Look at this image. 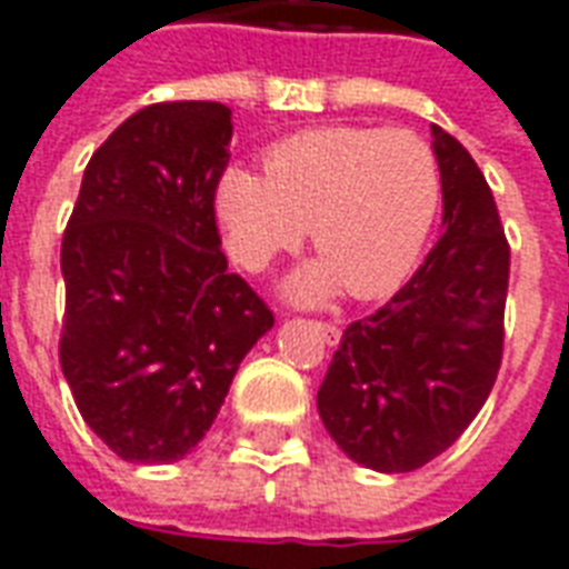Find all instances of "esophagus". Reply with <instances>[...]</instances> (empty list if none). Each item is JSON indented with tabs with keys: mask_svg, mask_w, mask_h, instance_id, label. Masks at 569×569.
I'll list each match as a JSON object with an SVG mask.
<instances>
[{
	"mask_svg": "<svg viewBox=\"0 0 569 569\" xmlns=\"http://www.w3.org/2000/svg\"><path fill=\"white\" fill-rule=\"evenodd\" d=\"M313 328H317L319 335H322V340H326L328 347H338V343H340V328L338 326H331V322H317Z\"/></svg>",
	"mask_w": 569,
	"mask_h": 569,
	"instance_id": "obj_1",
	"label": "esophagus"
}]
</instances>
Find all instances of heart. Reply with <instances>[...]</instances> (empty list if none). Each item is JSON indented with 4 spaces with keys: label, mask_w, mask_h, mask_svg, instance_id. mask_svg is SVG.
<instances>
[{
    "label": "heart",
    "mask_w": 569,
    "mask_h": 569,
    "mask_svg": "<svg viewBox=\"0 0 569 569\" xmlns=\"http://www.w3.org/2000/svg\"><path fill=\"white\" fill-rule=\"evenodd\" d=\"M264 171L226 168L213 208L231 256L250 271L298 247L310 226L319 256L286 277L289 301L326 305L340 289L370 301L413 271L440 204L437 159L419 134L313 129L271 147Z\"/></svg>",
    "instance_id": "obj_1"
}]
</instances>
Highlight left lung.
I'll list each match as a JSON object with an SVG mask.
<instances>
[{
	"label": "left lung",
	"instance_id": "obj_1",
	"mask_svg": "<svg viewBox=\"0 0 569 569\" xmlns=\"http://www.w3.org/2000/svg\"><path fill=\"white\" fill-rule=\"evenodd\" d=\"M443 234L389 305L343 331L317 407L356 465L410 473L465 435L503 352L509 247L473 156L431 126Z\"/></svg>",
	"mask_w": 569,
	"mask_h": 569
}]
</instances>
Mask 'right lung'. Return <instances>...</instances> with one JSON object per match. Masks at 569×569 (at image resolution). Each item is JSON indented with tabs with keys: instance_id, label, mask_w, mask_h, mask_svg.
I'll return each mask as SVG.
<instances>
[{
	"instance_id": "add662e5",
	"label": "right lung",
	"mask_w": 569,
	"mask_h": 569,
	"mask_svg": "<svg viewBox=\"0 0 569 569\" xmlns=\"http://www.w3.org/2000/svg\"><path fill=\"white\" fill-rule=\"evenodd\" d=\"M229 144L226 104L141 108L92 153L62 238V373L83 422L132 465L187 458L273 328L220 250Z\"/></svg>"
}]
</instances>
